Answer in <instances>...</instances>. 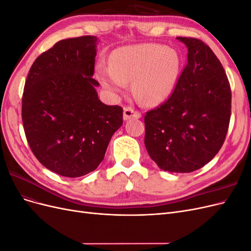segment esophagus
<instances>
[{"label":"esophagus","instance_id":"esophagus-1","mask_svg":"<svg viewBox=\"0 0 251 251\" xmlns=\"http://www.w3.org/2000/svg\"><path fill=\"white\" fill-rule=\"evenodd\" d=\"M141 117V114L133 109L132 107H125L124 109V119L125 120H130V119H138Z\"/></svg>","mask_w":251,"mask_h":251}]
</instances>
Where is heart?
<instances>
[{
  "mask_svg": "<svg viewBox=\"0 0 251 251\" xmlns=\"http://www.w3.org/2000/svg\"><path fill=\"white\" fill-rule=\"evenodd\" d=\"M181 69L176 50L158 44H140L115 51L111 65L100 64L97 75L112 91L126 89L133 80L136 97L148 105L161 103L174 91Z\"/></svg>",
  "mask_w": 251,
  "mask_h": 251,
  "instance_id": "b5f03b06",
  "label": "heart"
}]
</instances>
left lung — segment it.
I'll use <instances>...</instances> for the list:
<instances>
[{
	"instance_id": "obj_1",
	"label": "left lung",
	"mask_w": 251,
	"mask_h": 251,
	"mask_svg": "<svg viewBox=\"0 0 251 251\" xmlns=\"http://www.w3.org/2000/svg\"><path fill=\"white\" fill-rule=\"evenodd\" d=\"M187 64L172 95L144 116V144L163 171L191 173L214 158L225 141L231 90L224 68L201 40L178 36Z\"/></svg>"
}]
</instances>
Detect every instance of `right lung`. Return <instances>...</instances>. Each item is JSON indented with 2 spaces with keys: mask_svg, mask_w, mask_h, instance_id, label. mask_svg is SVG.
<instances>
[{
  "mask_svg": "<svg viewBox=\"0 0 251 251\" xmlns=\"http://www.w3.org/2000/svg\"><path fill=\"white\" fill-rule=\"evenodd\" d=\"M97 39L83 35L57 42L30 68L22 98L28 144L45 168L77 178L103 160L124 110L98 98L94 74Z\"/></svg>",
  "mask_w": 251,
  "mask_h": 251,
  "instance_id": "obj_1",
  "label": "right lung"
}]
</instances>
